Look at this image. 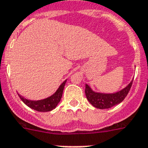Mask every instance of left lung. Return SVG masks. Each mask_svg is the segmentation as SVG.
<instances>
[{
    "label": "left lung",
    "instance_id": "8db88e82",
    "mask_svg": "<svg viewBox=\"0 0 148 148\" xmlns=\"http://www.w3.org/2000/svg\"><path fill=\"white\" fill-rule=\"evenodd\" d=\"M133 84V80L129 84L119 92L112 94L100 93L94 92L88 85L86 84L85 93L86 98L91 104L97 109H109L119 104L124 101Z\"/></svg>",
    "mask_w": 148,
    "mask_h": 148
}]
</instances>
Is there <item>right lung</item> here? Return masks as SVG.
I'll return each mask as SVG.
<instances>
[{"label": "right lung", "instance_id": "1", "mask_svg": "<svg viewBox=\"0 0 148 148\" xmlns=\"http://www.w3.org/2000/svg\"><path fill=\"white\" fill-rule=\"evenodd\" d=\"M67 79L62 83L53 95L40 101H30L18 95L21 100L29 108L38 112H49L56 107L62 98V92Z\"/></svg>", "mask_w": 148, "mask_h": 148}]
</instances>
